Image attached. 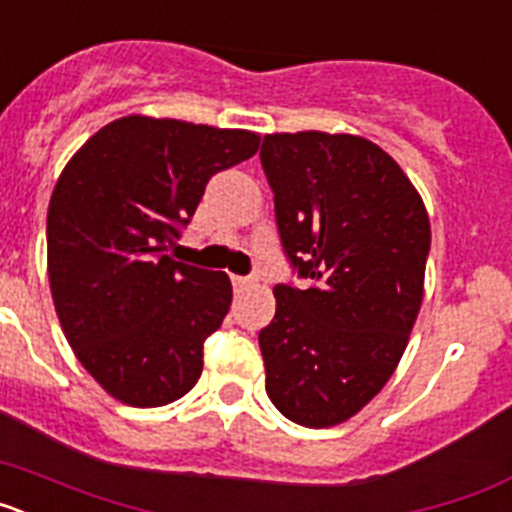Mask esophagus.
<instances>
[{"mask_svg":"<svg viewBox=\"0 0 512 512\" xmlns=\"http://www.w3.org/2000/svg\"><path fill=\"white\" fill-rule=\"evenodd\" d=\"M230 282H233L235 289H246L248 284H251V279H248V277H238V274H233V277H230Z\"/></svg>","mask_w":512,"mask_h":512,"instance_id":"esophagus-1","label":"esophagus"}]
</instances>
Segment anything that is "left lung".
Here are the masks:
<instances>
[{"mask_svg":"<svg viewBox=\"0 0 512 512\" xmlns=\"http://www.w3.org/2000/svg\"><path fill=\"white\" fill-rule=\"evenodd\" d=\"M261 166L289 266L259 333L279 413L328 428L395 372L423 302L431 223L395 158L359 135H264Z\"/></svg>","mask_w":512,"mask_h":512,"instance_id":"obj_1","label":"left lung"}]
</instances>
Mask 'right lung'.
I'll list each match as a JSON object with an SVG mask.
<instances>
[{
  "label": "right lung",
  "mask_w": 512,
  "mask_h": 512,
  "mask_svg": "<svg viewBox=\"0 0 512 512\" xmlns=\"http://www.w3.org/2000/svg\"><path fill=\"white\" fill-rule=\"evenodd\" d=\"M256 151L248 130L130 115L63 169L45 230L53 302L76 359L125 405H169L200 379L233 287L166 251L212 176Z\"/></svg>",
  "instance_id": "1"
}]
</instances>
